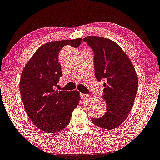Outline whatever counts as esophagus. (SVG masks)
Masks as SVG:
<instances>
[{
    "label": "esophagus",
    "instance_id": "obj_1",
    "mask_svg": "<svg viewBox=\"0 0 160 160\" xmlns=\"http://www.w3.org/2000/svg\"><path fill=\"white\" fill-rule=\"evenodd\" d=\"M81 98H83V99H85V98H86L87 97H88V95H86V94H83V93H81Z\"/></svg>",
    "mask_w": 160,
    "mask_h": 160
}]
</instances>
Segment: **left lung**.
I'll use <instances>...</instances> for the list:
<instances>
[{"instance_id":"left-lung-1","label":"left lung","mask_w":160,"mask_h":160,"mask_svg":"<svg viewBox=\"0 0 160 160\" xmlns=\"http://www.w3.org/2000/svg\"><path fill=\"white\" fill-rule=\"evenodd\" d=\"M94 52L95 77L106 79L104 96L107 112L92 122L105 129L121 125L133 107L138 88V77L133 64L118 44L109 39L87 36L83 39Z\"/></svg>"}]
</instances>
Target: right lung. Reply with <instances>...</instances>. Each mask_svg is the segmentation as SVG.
Here are the masks:
<instances>
[{"mask_svg":"<svg viewBox=\"0 0 160 160\" xmlns=\"http://www.w3.org/2000/svg\"><path fill=\"white\" fill-rule=\"evenodd\" d=\"M81 38L50 42L33 54L22 71L19 89L26 112L39 129L57 132L70 123L72 111L81 99L77 90H56L62 75L58 53L65 45L77 48Z\"/></svg>","mask_w":160,"mask_h":160,"instance_id":"right-lung-1","label":"right lung"}]
</instances>
